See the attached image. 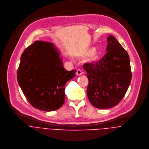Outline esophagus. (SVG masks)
Masks as SVG:
<instances>
[{
  "label": "esophagus",
  "mask_w": 149,
  "mask_h": 149,
  "mask_svg": "<svg viewBox=\"0 0 149 149\" xmlns=\"http://www.w3.org/2000/svg\"><path fill=\"white\" fill-rule=\"evenodd\" d=\"M76 74H77V75H81L82 74V71L81 70L78 69V70H77V72H76Z\"/></svg>",
  "instance_id": "1"
}]
</instances>
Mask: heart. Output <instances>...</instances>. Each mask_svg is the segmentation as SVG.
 <instances>
[{"label":"heart","mask_w":149,"mask_h":149,"mask_svg":"<svg viewBox=\"0 0 149 149\" xmlns=\"http://www.w3.org/2000/svg\"><path fill=\"white\" fill-rule=\"evenodd\" d=\"M95 51V48H90L89 49H88L86 52L84 53V55L86 56H90L91 55H92ZM95 58V54H94L93 55V58Z\"/></svg>","instance_id":"heart-1"}]
</instances>
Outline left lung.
Here are the masks:
<instances>
[{
  "mask_svg": "<svg viewBox=\"0 0 149 149\" xmlns=\"http://www.w3.org/2000/svg\"><path fill=\"white\" fill-rule=\"evenodd\" d=\"M107 53L97 62L84 63L88 79L87 95L98 109L117 105L124 97L132 81L128 53L114 36L107 39Z\"/></svg>",
  "mask_w": 149,
  "mask_h": 149,
  "instance_id": "left-lung-1",
  "label": "left lung"
}]
</instances>
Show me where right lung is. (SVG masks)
<instances>
[{"label":"right lung","instance_id":"add662e5","mask_svg":"<svg viewBox=\"0 0 149 149\" xmlns=\"http://www.w3.org/2000/svg\"><path fill=\"white\" fill-rule=\"evenodd\" d=\"M76 71L64 69L52 43L36 40L21 55L17 80L32 106L52 111L61 108L64 102L65 84L75 77Z\"/></svg>","mask_w":149,"mask_h":149}]
</instances>
